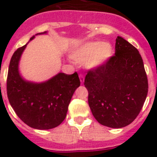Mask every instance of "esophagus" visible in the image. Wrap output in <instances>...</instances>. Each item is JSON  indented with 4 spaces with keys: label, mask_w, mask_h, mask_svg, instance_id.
Masks as SVG:
<instances>
[{
    "label": "esophagus",
    "mask_w": 157,
    "mask_h": 157,
    "mask_svg": "<svg viewBox=\"0 0 157 157\" xmlns=\"http://www.w3.org/2000/svg\"><path fill=\"white\" fill-rule=\"evenodd\" d=\"M79 77H80V81H81V84H83L84 81H85V77H84V76L82 74H80V75H79Z\"/></svg>",
    "instance_id": "1"
}]
</instances>
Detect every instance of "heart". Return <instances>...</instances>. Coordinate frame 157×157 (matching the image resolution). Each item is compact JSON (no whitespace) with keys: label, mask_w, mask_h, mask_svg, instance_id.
Listing matches in <instances>:
<instances>
[{"label":"heart","mask_w":157,"mask_h":157,"mask_svg":"<svg viewBox=\"0 0 157 157\" xmlns=\"http://www.w3.org/2000/svg\"><path fill=\"white\" fill-rule=\"evenodd\" d=\"M113 55V47L110 43L89 41L76 48L71 54L74 61L84 64L89 68H96L109 61Z\"/></svg>","instance_id":"b5f03b06"}]
</instances>
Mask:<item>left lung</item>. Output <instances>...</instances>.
I'll use <instances>...</instances> for the list:
<instances>
[{"mask_svg": "<svg viewBox=\"0 0 157 157\" xmlns=\"http://www.w3.org/2000/svg\"><path fill=\"white\" fill-rule=\"evenodd\" d=\"M88 103L97 121L122 128L134 121L146 100L148 82L139 50L121 36L116 52L102 66L89 70L85 78Z\"/></svg>", "mask_w": 157, "mask_h": 157, "instance_id": "8db88e82", "label": "left lung"}]
</instances>
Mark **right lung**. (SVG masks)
<instances>
[{
    "mask_svg": "<svg viewBox=\"0 0 157 157\" xmlns=\"http://www.w3.org/2000/svg\"><path fill=\"white\" fill-rule=\"evenodd\" d=\"M27 44L18 48L10 59L6 82L9 101L17 116L28 126L53 129L65 119L71 97L81 81L76 71L71 75L60 72L43 83L23 80L18 72V62Z\"/></svg>",
    "mask_w": 157,
    "mask_h": 157,
    "instance_id": "1",
    "label": "right lung"
}]
</instances>
